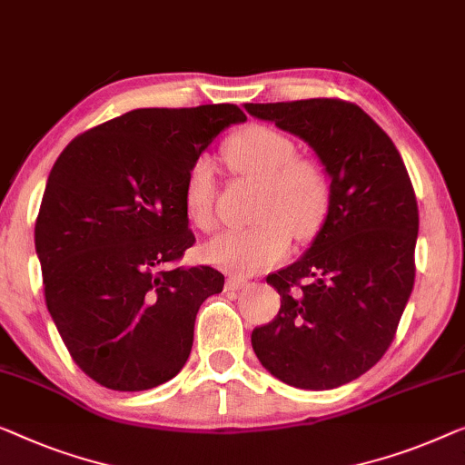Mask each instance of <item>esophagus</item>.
Masks as SVG:
<instances>
[{"mask_svg":"<svg viewBox=\"0 0 465 465\" xmlns=\"http://www.w3.org/2000/svg\"><path fill=\"white\" fill-rule=\"evenodd\" d=\"M245 285H247V279H241V277H228L226 279L228 292H237V289H243Z\"/></svg>","mask_w":465,"mask_h":465,"instance_id":"34e87169","label":"esophagus"}]
</instances>
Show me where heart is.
Wrapping results in <instances>:
<instances>
[{
    "label": "heart",
    "instance_id": "b5f03b06",
    "mask_svg": "<svg viewBox=\"0 0 465 465\" xmlns=\"http://www.w3.org/2000/svg\"><path fill=\"white\" fill-rule=\"evenodd\" d=\"M295 143L266 125H249L228 140L224 154L234 172L260 180L252 218L255 224L220 232L205 243L210 264L234 274H253L279 264L292 239L308 241L321 231L331 205V180L312 159L295 157ZM216 172L199 154L184 180L186 216L201 231L216 226Z\"/></svg>",
    "mask_w": 465,
    "mask_h": 465
}]
</instances>
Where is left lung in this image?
Returning a JSON list of instances; mask_svg holds the SVG:
<instances>
[{"label": "left lung", "mask_w": 465, "mask_h": 465, "mask_svg": "<svg viewBox=\"0 0 465 465\" xmlns=\"http://www.w3.org/2000/svg\"><path fill=\"white\" fill-rule=\"evenodd\" d=\"M245 111L311 144L331 178L312 245L266 277L281 311L252 331L253 352L289 386H344L392 344L413 292L420 213L411 178L388 134L346 100L249 103Z\"/></svg>", "instance_id": "1"}]
</instances>
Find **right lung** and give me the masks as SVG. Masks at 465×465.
Returning a JSON list of instances; mask_svg holds the SVG:
<instances>
[{"mask_svg":"<svg viewBox=\"0 0 465 465\" xmlns=\"http://www.w3.org/2000/svg\"><path fill=\"white\" fill-rule=\"evenodd\" d=\"M234 104L136 109L71 140L35 222L45 304L85 375L119 392L184 367L199 306L224 287L212 266H176L188 228V167L231 124Z\"/></svg>","mask_w":465,"mask_h":465,"instance_id":"add662e5","label":"right lung"}]
</instances>
